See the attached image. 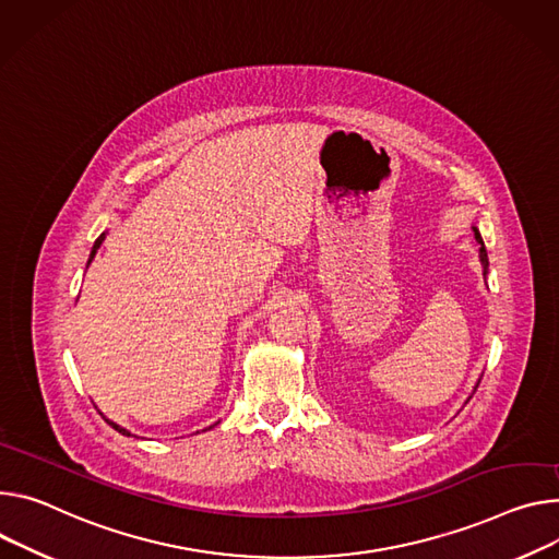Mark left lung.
Wrapping results in <instances>:
<instances>
[{
	"instance_id": "1",
	"label": "left lung",
	"mask_w": 559,
	"mask_h": 559,
	"mask_svg": "<svg viewBox=\"0 0 559 559\" xmlns=\"http://www.w3.org/2000/svg\"><path fill=\"white\" fill-rule=\"evenodd\" d=\"M475 240H477V245H479V259H481L484 274H486V270H488V253H486V247H484V240H481V234L477 231V227H475Z\"/></svg>"
}]
</instances>
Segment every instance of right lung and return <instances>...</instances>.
Segmentation results:
<instances>
[{"mask_svg": "<svg viewBox=\"0 0 559 559\" xmlns=\"http://www.w3.org/2000/svg\"><path fill=\"white\" fill-rule=\"evenodd\" d=\"M103 240H105V234H103V236H99V238H97V240H95V242H93V249H91V257H88V263H91V261H93V259H95V253H97V249H99V245H103ZM88 263H86V265H88ZM105 421H107V424H109V426H111V428H116V430H118V432H122V435H127V437H129V435H131V432H129V430H127V428H122V426H118V424H114V421H109V419H105ZM210 428H212V426H210Z\"/></svg>", "mask_w": 559, "mask_h": 559, "instance_id": "add662e5", "label": "right lung"}]
</instances>
